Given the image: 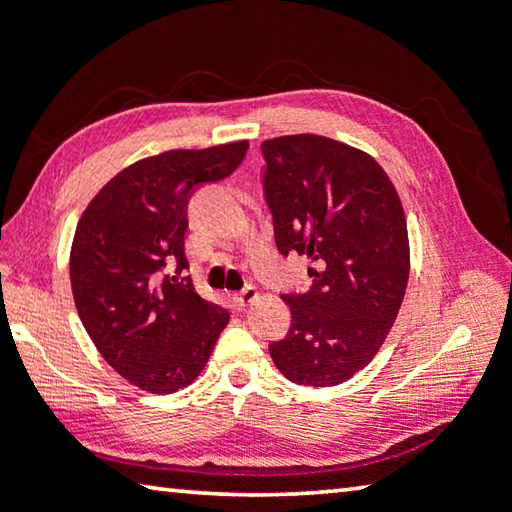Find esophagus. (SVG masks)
I'll return each mask as SVG.
<instances>
[{
	"instance_id": "34e87169",
	"label": "esophagus",
	"mask_w": 512,
	"mask_h": 512,
	"mask_svg": "<svg viewBox=\"0 0 512 512\" xmlns=\"http://www.w3.org/2000/svg\"><path fill=\"white\" fill-rule=\"evenodd\" d=\"M255 298H257V289H255L253 285L243 287V289L239 291V294H234V300H237V305H241V307L250 305V303H253Z\"/></svg>"
}]
</instances>
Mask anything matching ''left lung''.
<instances>
[{"label":"left lung","mask_w":512,"mask_h":512,"mask_svg":"<svg viewBox=\"0 0 512 512\" xmlns=\"http://www.w3.org/2000/svg\"><path fill=\"white\" fill-rule=\"evenodd\" d=\"M262 154L278 250L312 262V287L282 294L291 328L271 358L291 383H344L383 346L408 287L399 193L376 159L326 136H280Z\"/></svg>","instance_id":"8db88e82"}]
</instances>
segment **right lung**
<instances>
[{
  "instance_id": "obj_1",
  "label": "right lung",
  "mask_w": 512,
  "mask_h": 512,
  "mask_svg": "<svg viewBox=\"0 0 512 512\" xmlns=\"http://www.w3.org/2000/svg\"><path fill=\"white\" fill-rule=\"evenodd\" d=\"M246 150L237 141L136 161L79 218L70 250L79 319L102 358L145 392L191 385L230 321L186 275V205L196 186L232 175Z\"/></svg>"
}]
</instances>
